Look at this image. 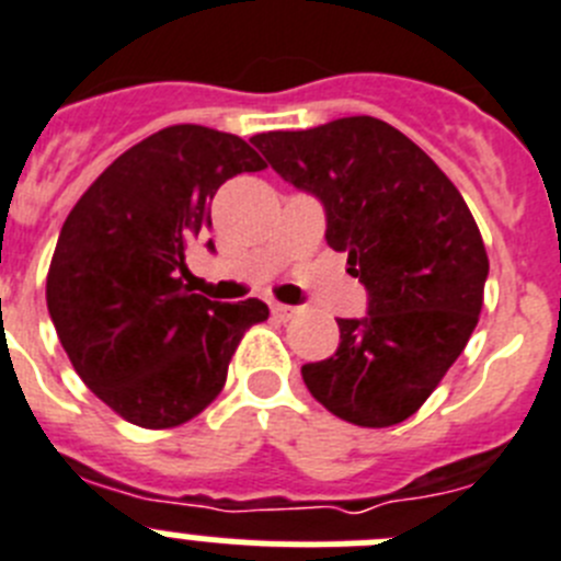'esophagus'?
I'll use <instances>...</instances> for the list:
<instances>
[{
  "label": "esophagus",
  "mask_w": 561,
  "mask_h": 561,
  "mask_svg": "<svg viewBox=\"0 0 561 561\" xmlns=\"http://www.w3.org/2000/svg\"><path fill=\"white\" fill-rule=\"evenodd\" d=\"M271 312H274V318L276 321H290V318H296V307H290V305H279V301H274V305H271Z\"/></svg>",
  "instance_id": "34e87169"
}]
</instances>
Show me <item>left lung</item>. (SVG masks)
Returning <instances> with one entry per match:
<instances>
[{"label": "left lung", "instance_id": "left-lung-1", "mask_svg": "<svg viewBox=\"0 0 561 561\" xmlns=\"http://www.w3.org/2000/svg\"><path fill=\"white\" fill-rule=\"evenodd\" d=\"M271 168L327 209V245L346 251L368 316L337 318L341 343L301 377L330 413L391 427L425 405L483 307L489 256L467 201L436 161L377 117L251 136Z\"/></svg>", "mask_w": 561, "mask_h": 561}]
</instances>
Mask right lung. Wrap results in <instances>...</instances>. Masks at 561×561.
Instances as JSON below:
<instances>
[{"mask_svg": "<svg viewBox=\"0 0 561 561\" xmlns=\"http://www.w3.org/2000/svg\"><path fill=\"white\" fill-rule=\"evenodd\" d=\"M265 168L240 136L170 125L111 161L69 211L49 262V318L80 380L130 425L168 431L198 416L245 330L268 318L260 299L220 305L184 285L218 186Z\"/></svg>", "mask_w": 561, "mask_h": 561, "instance_id": "obj_1", "label": "right lung"}]
</instances>
